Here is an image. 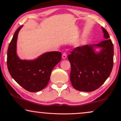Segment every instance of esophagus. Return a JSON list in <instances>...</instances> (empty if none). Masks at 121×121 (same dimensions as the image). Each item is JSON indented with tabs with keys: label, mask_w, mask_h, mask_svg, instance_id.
<instances>
[{
	"label": "esophagus",
	"mask_w": 121,
	"mask_h": 121,
	"mask_svg": "<svg viewBox=\"0 0 121 121\" xmlns=\"http://www.w3.org/2000/svg\"><path fill=\"white\" fill-rule=\"evenodd\" d=\"M62 58L63 59H65L67 58V53H65V52L63 53L62 56Z\"/></svg>",
	"instance_id": "obj_1"
}]
</instances>
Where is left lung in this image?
<instances>
[{"instance_id": "obj_1", "label": "left lung", "mask_w": 121, "mask_h": 121, "mask_svg": "<svg viewBox=\"0 0 121 121\" xmlns=\"http://www.w3.org/2000/svg\"><path fill=\"white\" fill-rule=\"evenodd\" d=\"M105 40L98 44L75 48L68 58L71 65L70 79L73 87L79 91L92 92L103 84L113 67L114 47L109 35L102 27ZM100 48L99 52L95 48Z\"/></svg>"}]
</instances>
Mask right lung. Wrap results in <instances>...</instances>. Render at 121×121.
I'll use <instances>...</instances> for the list:
<instances>
[{
	"instance_id": "add662e5",
	"label": "right lung",
	"mask_w": 121,
	"mask_h": 121,
	"mask_svg": "<svg viewBox=\"0 0 121 121\" xmlns=\"http://www.w3.org/2000/svg\"><path fill=\"white\" fill-rule=\"evenodd\" d=\"M21 26L16 30L9 46L7 65L10 75L24 89L31 92L45 87L50 79L51 72L61 60V52L45 53L34 60H21L16 53V42Z\"/></svg>"
}]
</instances>
